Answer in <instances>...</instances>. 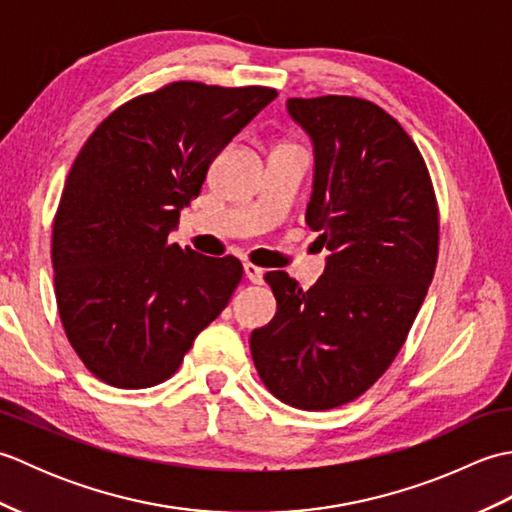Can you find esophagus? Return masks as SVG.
Returning <instances> with one entry per match:
<instances>
[{
    "instance_id": "34e87169",
    "label": "esophagus",
    "mask_w": 512,
    "mask_h": 512,
    "mask_svg": "<svg viewBox=\"0 0 512 512\" xmlns=\"http://www.w3.org/2000/svg\"><path fill=\"white\" fill-rule=\"evenodd\" d=\"M244 273H246L248 281H253V284H262V281H264V268H259L255 264L246 262L244 264Z\"/></svg>"
}]
</instances>
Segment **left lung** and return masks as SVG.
Segmentation results:
<instances>
[{
	"instance_id": "left-lung-1",
	"label": "left lung",
	"mask_w": 512,
	"mask_h": 512,
	"mask_svg": "<svg viewBox=\"0 0 512 512\" xmlns=\"http://www.w3.org/2000/svg\"><path fill=\"white\" fill-rule=\"evenodd\" d=\"M314 145L306 222L330 250L303 290L266 273L277 312L250 334L257 374L290 407L352 402L385 374L436 273L440 217L429 169L394 116L356 96L288 99Z\"/></svg>"
}]
</instances>
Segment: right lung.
<instances>
[{"instance_id": "right-lung-1", "label": "right lung", "mask_w": 512, "mask_h": 512, "mask_svg": "<svg viewBox=\"0 0 512 512\" xmlns=\"http://www.w3.org/2000/svg\"><path fill=\"white\" fill-rule=\"evenodd\" d=\"M277 90L176 81L118 107L65 180L52 224L57 308L83 365L121 389L176 374L242 281L233 255L169 244L215 156Z\"/></svg>"}]
</instances>
